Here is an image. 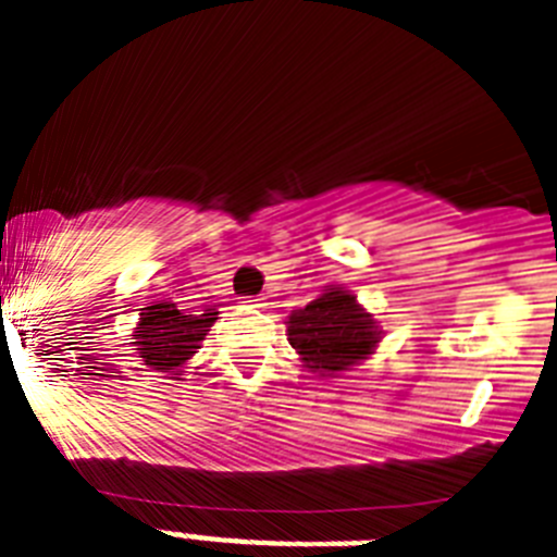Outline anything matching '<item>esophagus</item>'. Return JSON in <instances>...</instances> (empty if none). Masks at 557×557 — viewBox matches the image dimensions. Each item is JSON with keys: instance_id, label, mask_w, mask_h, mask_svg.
Segmentation results:
<instances>
[{"instance_id": "obj_1", "label": "esophagus", "mask_w": 557, "mask_h": 557, "mask_svg": "<svg viewBox=\"0 0 557 557\" xmlns=\"http://www.w3.org/2000/svg\"><path fill=\"white\" fill-rule=\"evenodd\" d=\"M250 307H262V298H248Z\"/></svg>"}]
</instances>
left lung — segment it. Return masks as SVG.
<instances>
[{
  "label": "left lung",
  "instance_id": "8db88e82",
  "mask_svg": "<svg viewBox=\"0 0 557 557\" xmlns=\"http://www.w3.org/2000/svg\"><path fill=\"white\" fill-rule=\"evenodd\" d=\"M289 346L301 354L309 371L337 373L357 366L379 343V329L354 295L332 287L289 314Z\"/></svg>",
  "mask_w": 557,
  "mask_h": 557
}]
</instances>
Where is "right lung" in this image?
Instances as JSON below:
<instances>
[{
	"label": "right lung",
	"mask_w": 557,
	"mask_h": 557,
	"mask_svg": "<svg viewBox=\"0 0 557 557\" xmlns=\"http://www.w3.org/2000/svg\"><path fill=\"white\" fill-rule=\"evenodd\" d=\"M214 321H218L214 309L186 314L184 309H175V304H152L141 312L139 326L133 332V339L139 346L136 351L152 371L175 373L186 359L195 357L200 339L206 337Z\"/></svg>",
	"instance_id": "add662e5"
}]
</instances>
